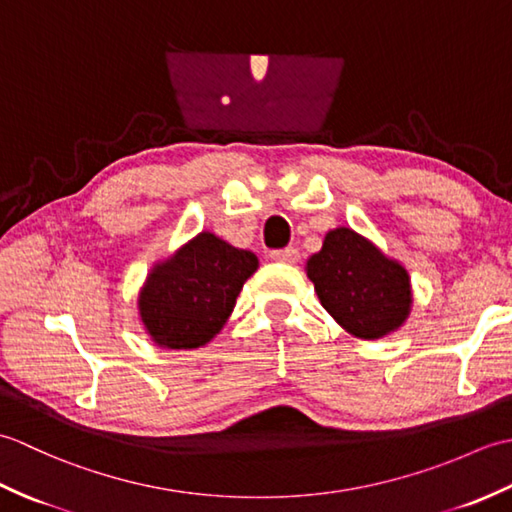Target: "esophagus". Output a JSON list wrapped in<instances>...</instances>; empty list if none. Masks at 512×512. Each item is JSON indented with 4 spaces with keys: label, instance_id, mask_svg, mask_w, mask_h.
Here are the masks:
<instances>
[{
    "label": "esophagus",
    "instance_id": "obj_1",
    "mask_svg": "<svg viewBox=\"0 0 512 512\" xmlns=\"http://www.w3.org/2000/svg\"><path fill=\"white\" fill-rule=\"evenodd\" d=\"M270 257H273L275 262H281V264H295L297 259H299V250L295 246L279 248V250H273V253H270Z\"/></svg>",
    "mask_w": 512,
    "mask_h": 512
}]
</instances>
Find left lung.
I'll return each instance as SVG.
<instances>
[{
  "mask_svg": "<svg viewBox=\"0 0 512 512\" xmlns=\"http://www.w3.org/2000/svg\"><path fill=\"white\" fill-rule=\"evenodd\" d=\"M308 277L321 306L358 339L374 341L400 328L411 306L409 275L352 228L325 235Z\"/></svg>",
  "mask_w": 512,
  "mask_h": 512,
  "instance_id": "1",
  "label": "left lung"
}]
</instances>
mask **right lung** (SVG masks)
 Instances as JSON below:
<instances>
[{"mask_svg":"<svg viewBox=\"0 0 512 512\" xmlns=\"http://www.w3.org/2000/svg\"><path fill=\"white\" fill-rule=\"evenodd\" d=\"M257 257L200 233L165 264L156 266L138 306L147 332L171 350L200 347L222 330Z\"/></svg>","mask_w":512,"mask_h":512,"instance_id":"right-lung-1","label":"right lung"}]
</instances>
